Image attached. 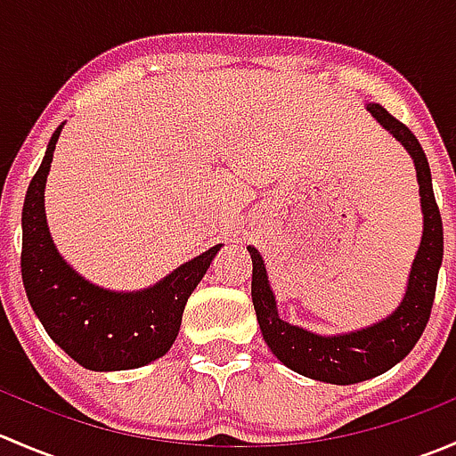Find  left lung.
Segmentation results:
<instances>
[{
  "label": "left lung",
  "mask_w": 456,
  "mask_h": 456,
  "mask_svg": "<svg viewBox=\"0 0 456 456\" xmlns=\"http://www.w3.org/2000/svg\"><path fill=\"white\" fill-rule=\"evenodd\" d=\"M369 112L406 147L408 154L415 160L421 211H424V236L412 262L408 291L397 311L379 324L362 329L357 333L335 335V338H324V335L309 333L300 326H291L278 317L262 256L254 247H247L254 260L251 300H254L257 324H260L266 346L291 370L311 379L339 386L357 384V381L381 375L412 351L430 320L436 275H439L441 257H444V223H441L439 207L432 191L430 167H428V159L419 141L381 105L369 103Z\"/></svg>",
  "instance_id": "left-lung-1"
}]
</instances>
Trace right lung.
<instances>
[{
  "label": "right lung",
  "mask_w": 456,
  "mask_h": 456,
  "mask_svg": "<svg viewBox=\"0 0 456 456\" xmlns=\"http://www.w3.org/2000/svg\"><path fill=\"white\" fill-rule=\"evenodd\" d=\"M61 126L32 176L21 211V278L45 333L77 364L90 370L139 369L172 348L187 297L200 282L220 245L178 266L156 287L114 293L81 278L57 254L44 211V190Z\"/></svg>",
  "instance_id": "right-lung-1"
}]
</instances>
